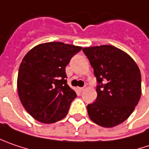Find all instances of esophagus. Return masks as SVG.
Wrapping results in <instances>:
<instances>
[{
	"instance_id": "obj_1",
	"label": "esophagus",
	"mask_w": 149,
	"mask_h": 149,
	"mask_svg": "<svg viewBox=\"0 0 149 149\" xmlns=\"http://www.w3.org/2000/svg\"><path fill=\"white\" fill-rule=\"evenodd\" d=\"M78 89H79V91L83 92V90H84V87H82V88H78Z\"/></svg>"
}]
</instances>
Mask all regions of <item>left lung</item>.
<instances>
[{"mask_svg": "<svg viewBox=\"0 0 149 149\" xmlns=\"http://www.w3.org/2000/svg\"><path fill=\"white\" fill-rule=\"evenodd\" d=\"M97 80V99L88 104L90 119L101 127H113L125 121L141 97V73L136 62L112 45L83 49Z\"/></svg>", "mask_w": 149, "mask_h": 149, "instance_id": "8db88e82", "label": "left lung"}]
</instances>
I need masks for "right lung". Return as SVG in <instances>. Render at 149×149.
I'll return each instance as SVG.
<instances>
[{
    "label": "right lung",
    "instance_id": "obj_1",
    "mask_svg": "<svg viewBox=\"0 0 149 149\" xmlns=\"http://www.w3.org/2000/svg\"><path fill=\"white\" fill-rule=\"evenodd\" d=\"M82 47L61 42L41 44L22 59L17 91L24 109L42 123L63 119L77 97L67 84L66 66Z\"/></svg>",
    "mask_w": 149,
    "mask_h": 149
}]
</instances>
